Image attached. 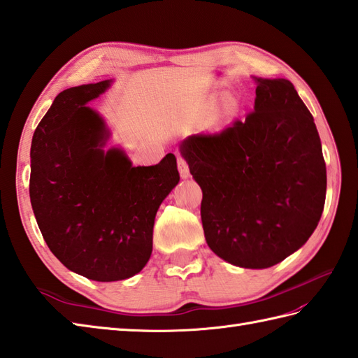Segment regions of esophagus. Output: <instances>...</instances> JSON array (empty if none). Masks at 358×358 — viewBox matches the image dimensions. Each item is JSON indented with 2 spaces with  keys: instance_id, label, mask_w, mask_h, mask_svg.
I'll use <instances>...</instances> for the list:
<instances>
[{
  "instance_id": "esophagus-1",
  "label": "esophagus",
  "mask_w": 358,
  "mask_h": 358,
  "mask_svg": "<svg viewBox=\"0 0 358 358\" xmlns=\"http://www.w3.org/2000/svg\"><path fill=\"white\" fill-rule=\"evenodd\" d=\"M178 169L182 178H188L189 176V169H188V162L187 159L182 156L180 153H178Z\"/></svg>"
}]
</instances>
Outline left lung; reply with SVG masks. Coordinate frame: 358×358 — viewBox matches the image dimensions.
Returning a JSON list of instances; mask_svg holds the SVG:
<instances>
[{"label": "left lung", "mask_w": 358, "mask_h": 358, "mask_svg": "<svg viewBox=\"0 0 358 358\" xmlns=\"http://www.w3.org/2000/svg\"><path fill=\"white\" fill-rule=\"evenodd\" d=\"M202 188L206 243L229 264L269 268L311 237L327 197L314 117L288 79H257L254 110L180 145Z\"/></svg>", "instance_id": "left-lung-1"}]
</instances>
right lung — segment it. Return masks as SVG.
Returning <instances> with one entry per match:
<instances>
[{
	"mask_svg": "<svg viewBox=\"0 0 358 358\" xmlns=\"http://www.w3.org/2000/svg\"><path fill=\"white\" fill-rule=\"evenodd\" d=\"M108 81L71 87L55 98L30 148V202L50 251L70 271L124 280L145 266L159 205L178 185L176 156L133 166L106 153L104 121L85 107Z\"/></svg>",
	"mask_w": 358,
	"mask_h": 358,
	"instance_id": "obj_1",
	"label": "right lung"
}]
</instances>
